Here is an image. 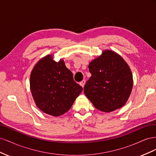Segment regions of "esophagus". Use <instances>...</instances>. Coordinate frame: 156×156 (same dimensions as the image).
Masks as SVG:
<instances>
[{"label": "esophagus", "instance_id": "esophagus-1", "mask_svg": "<svg viewBox=\"0 0 156 156\" xmlns=\"http://www.w3.org/2000/svg\"><path fill=\"white\" fill-rule=\"evenodd\" d=\"M85 83H86V81L85 80H83V81H81V82H80V85H81L82 87H84V84H85Z\"/></svg>", "mask_w": 156, "mask_h": 156}]
</instances>
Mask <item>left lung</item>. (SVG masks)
Listing matches in <instances>:
<instances>
[{"mask_svg": "<svg viewBox=\"0 0 156 156\" xmlns=\"http://www.w3.org/2000/svg\"><path fill=\"white\" fill-rule=\"evenodd\" d=\"M88 68L92 75L84 92L94 106L106 112L124 106L133 87L132 73L124 60L115 52L105 51Z\"/></svg>", "mask_w": 156, "mask_h": 156, "instance_id": "obj_1", "label": "left lung"}]
</instances>
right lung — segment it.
Here are the masks:
<instances>
[{
	"label": "right lung",
	"instance_id": "right-lung-1",
	"mask_svg": "<svg viewBox=\"0 0 156 156\" xmlns=\"http://www.w3.org/2000/svg\"><path fill=\"white\" fill-rule=\"evenodd\" d=\"M30 90L37 107L47 114L58 116L69 110L83 87L73 80L72 72L60 60L51 55L40 60L30 75Z\"/></svg>",
	"mask_w": 156,
	"mask_h": 156
}]
</instances>
